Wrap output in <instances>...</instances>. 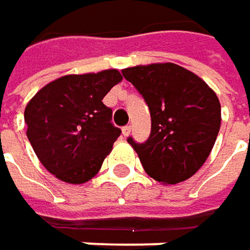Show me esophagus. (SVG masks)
Returning a JSON list of instances; mask_svg holds the SVG:
<instances>
[{
    "mask_svg": "<svg viewBox=\"0 0 250 250\" xmlns=\"http://www.w3.org/2000/svg\"><path fill=\"white\" fill-rule=\"evenodd\" d=\"M131 129H132V128H131V125L124 126V128H122V134H124V137H128V135L131 134Z\"/></svg>",
    "mask_w": 250,
    "mask_h": 250,
    "instance_id": "1",
    "label": "esophagus"
}]
</instances>
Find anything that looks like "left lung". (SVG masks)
Segmentation results:
<instances>
[{
	"mask_svg": "<svg viewBox=\"0 0 250 250\" xmlns=\"http://www.w3.org/2000/svg\"><path fill=\"white\" fill-rule=\"evenodd\" d=\"M144 97L151 134L144 143H128L147 175L175 185L193 176L208 159L221 124L217 94L193 72L176 63H151L122 69Z\"/></svg>",
	"mask_w": 250,
	"mask_h": 250,
	"instance_id": "left-lung-1",
	"label": "left lung"
}]
</instances>
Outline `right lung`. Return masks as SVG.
Masks as SVG:
<instances>
[{
	"mask_svg": "<svg viewBox=\"0 0 250 250\" xmlns=\"http://www.w3.org/2000/svg\"><path fill=\"white\" fill-rule=\"evenodd\" d=\"M119 81L118 69L63 75L27 103V138L41 163L58 179L84 184L100 170L121 135L112 124V109L102 100Z\"/></svg>",
	"mask_w": 250,
	"mask_h": 250,
	"instance_id": "right-lung-1",
	"label": "right lung"
}]
</instances>
